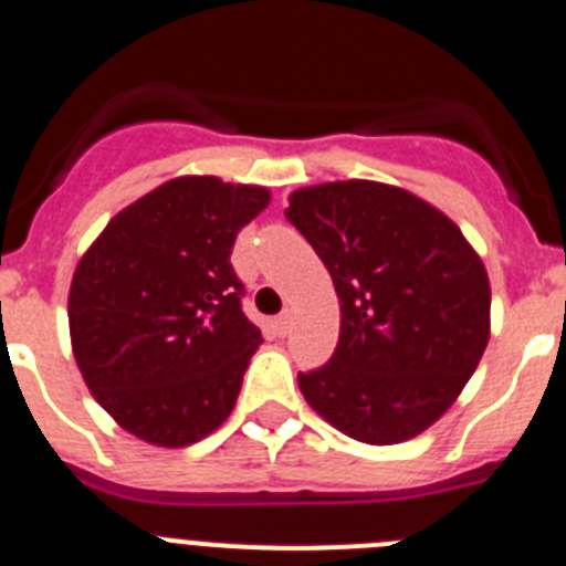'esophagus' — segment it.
I'll use <instances>...</instances> for the list:
<instances>
[{"label":"esophagus","mask_w":566,"mask_h":566,"mask_svg":"<svg viewBox=\"0 0 566 566\" xmlns=\"http://www.w3.org/2000/svg\"><path fill=\"white\" fill-rule=\"evenodd\" d=\"M292 319H294V314L289 312H283V314H277V317H274V328H277V334H289V328H292Z\"/></svg>","instance_id":"34e87169"}]
</instances>
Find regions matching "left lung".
I'll return each mask as SVG.
<instances>
[{
  "instance_id": "8db88e82",
  "label": "left lung",
  "mask_w": 566,
  "mask_h": 566,
  "mask_svg": "<svg viewBox=\"0 0 566 566\" xmlns=\"http://www.w3.org/2000/svg\"><path fill=\"white\" fill-rule=\"evenodd\" d=\"M286 218L326 263L339 297L328 365L300 391L339 433L399 444L459 399L490 339V280L462 229L394 184L294 189Z\"/></svg>"
}]
</instances>
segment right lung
<instances>
[{
  "label": "right lung",
  "instance_id": "right-lung-1",
  "mask_svg": "<svg viewBox=\"0 0 566 566\" xmlns=\"http://www.w3.org/2000/svg\"><path fill=\"white\" fill-rule=\"evenodd\" d=\"M272 201L258 184L178 175L109 218L67 294L70 345L104 411L155 448L218 431L260 328L240 308L234 238Z\"/></svg>",
  "mask_w": 566,
  "mask_h": 566
}]
</instances>
